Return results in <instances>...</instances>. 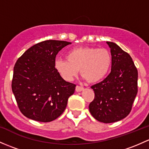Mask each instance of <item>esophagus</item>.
Instances as JSON below:
<instances>
[{"instance_id":"34e87169","label":"esophagus","mask_w":149,"mask_h":149,"mask_svg":"<svg viewBox=\"0 0 149 149\" xmlns=\"http://www.w3.org/2000/svg\"><path fill=\"white\" fill-rule=\"evenodd\" d=\"M84 87L79 86H76V91L77 92L81 91H83V90H84Z\"/></svg>"}]
</instances>
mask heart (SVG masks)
<instances>
[{
    "instance_id": "heart-1",
    "label": "heart",
    "mask_w": 149,
    "mask_h": 149,
    "mask_svg": "<svg viewBox=\"0 0 149 149\" xmlns=\"http://www.w3.org/2000/svg\"><path fill=\"white\" fill-rule=\"evenodd\" d=\"M111 63V54L106 48L86 47L70 50L66 59H56L55 66L65 81H72L80 69L84 79L95 83L106 76Z\"/></svg>"
}]
</instances>
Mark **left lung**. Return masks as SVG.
<instances>
[{
	"label": "left lung",
	"mask_w": 149,
	"mask_h": 149,
	"mask_svg": "<svg viewBox=\"0 0 149 149\" xmlns=\"http://www.w3.org/2000/svg\"><path fill=\"white\" fill-rule=\"evenodd\" d=\"M106 43L111 53V70L106 79L91 87L95 96L88 107L93 118L110 123L131 112L138 92V70L128 53L116 43Z\"/></svg>",
	"instance_id": "obj_1"
}]
</instances>
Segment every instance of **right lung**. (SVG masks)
Here are the masks:
<instances>
[{
	"label": "right lung",
	"instance_id": "1",
	"mask_svg": "<svg viewBox=\"0 0 149 149\" xmlns=\"http://www.w3.org/2000/svg\"><path fill=\"white\" fill-rule=\"evenodd\" d=\"M71 43L47 40L29 48L14 65L12 91L25 116L52 121L65 111L76 86L62 79L55 66L58 53Z\"/></svg>",
	"mask_w": 149,
	"mask_h": 149
}]
</instances>
